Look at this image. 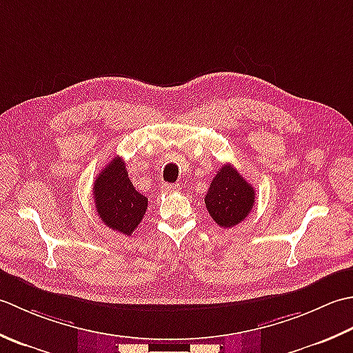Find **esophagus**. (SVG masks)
I'll return each mask as SVG.
<instances>
[{"mask_svg": "<svg viewBox=\"0 0 353 353\" xmlns=\"http://www.w3.org/2000/svg\"><path fill=\"white\" fill-rule=\"evenodd\" d=\"M161 190L164 193H175L178 190V184H164Z\"/></svg>", "mask_w": 353, "mask_h": 353, "instance_id": "esophagus-1", "label": "esophagus"}]
</instances>
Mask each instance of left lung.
Returning a JSON list of instances; mask_svg holds the SVG:
<instances>
[{
  "mask_svg": "<svg viewBox=\"0 0 353 353\" xmlns=\"http://www.w3.org/2000/svg\"><path fill=\"white\" fill-rule=\"evenodd\" d=\"M256 192L232 164H224L213 176L204 198L208 214L219 227H234L248 216Z\"/></svg>",
  "mask_w": 353,
  "mask_h": 353,
  "instance_id": "1",
  "label": "left lung"
}]
</instances>
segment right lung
I'll list each match as a JSON object with an SVG mask.
<instances>
[{
    "instance_id": "add662e5",
    "label": "right lung",
    "mask_w": 353,
    "mask_h": 353,
    "mask_svg": "<svg viewBox=\"0 0 353 353\" xmlns=\"http://www.w3.org/2000/svg\"><path fill=\"white\" fill-rule=\"evenodd\" d=\"M96 210L106 227L125 236H131L145 218L148 198L135 190L128 178L126 164L120 157H114L96 178L94 187Z\"/></svg>"
}]
</instances>
